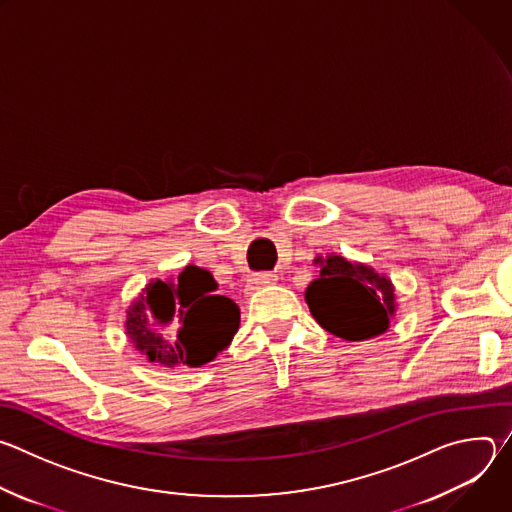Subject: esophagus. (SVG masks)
Wrapping results in <instances>:
<instances>
[{"mask_svg":"<svg viewBox=\"0 0 512 512\" xmlns=\"http://www.w3.org/2000/svg\"><path fill=\"white\" fill-rule=\"evenodd\" d=\"M277 281V275L275 273H259V275H253L247 279V285H245V294H253V291L261 289V287H267V285H273Z\"/></svg>","mask_w":512,"mask_h":512,"instance_id":"esophagus-1","label":"esophagus"}]
</instances>
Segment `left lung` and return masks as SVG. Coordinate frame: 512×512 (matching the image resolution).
Returning <instances> with one entry per match:
<instances>
[{
	"mask_svg": "<svg viewBox=\"0 0 512 512\" xmlns=\"http://www.w3.org/2000/svg\"><path fill=\"white\" fill-rule=\"evenodd\" d=\"M306 302L324 330L352 342L383 334L395 312L391 281L340 255L320 263V277L310 283Z\"/></svg>",
	"mask_w": 512,
	"mask_h": 512,
	"instance_id": "left-lung-1",
	"label": "left lung"
}]
</instances>
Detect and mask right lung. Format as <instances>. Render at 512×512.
Listing matches in <instances>:
<instances>
[{
  "label": "right lung",
  "mask_w": 512,
  "mask_h": 512,
  "mask_svg": "<svg viewBox=\"0 0 512 512\" xmlns=\"http://www.w3.org/2000/svg\"><path fill=\"white\" fill-rule=\"evenodd\" d=\"M239 306L216 294L212 275L188 265L176 283L152 281L127 312V336L164 367H202L239 330Z\"/></svg>",
  "instance_id": "1"
}]
</instances>
